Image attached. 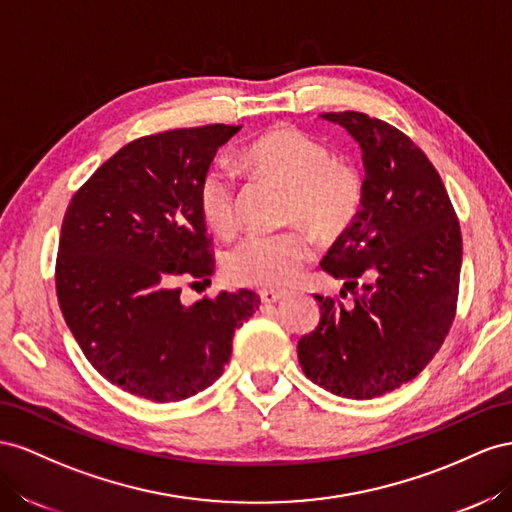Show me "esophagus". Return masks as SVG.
Returning <instances> with one entry per match:
<instances>
[{
  "label": "esophagus",
  "mask_w": 512,
  "mask_h": 512,
  "mask_svg": "<svg viewBox=\"0 0 512 512\" xmlns=\"http://www.w3.org/2000/svg\"><path fill=\"white\" fill-rule=\"evenodd\" d=\"M287 296V291H281V289H261L259 291V298L264 304H272V302H279Z\"/></svg>",
  "instance_id": "esophagus-1"
}]
</instances>
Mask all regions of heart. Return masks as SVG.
Segmentation results:
<instances>
[{
    "instance_id": "b5f03b06",
    "label": "heart",
    "mask_w": 512,
    "mask_h": 512,
    "mask_svg": "<svg viewBox=\"0 0 512 512\" xmlns=\"http://www.w3.org/2000/svg\"><path fill=\"white\" fill-rule=\"evenodd\" d=\"M244 165L261 178L287 188L285 218L300 221L319 238H337L354 223L364 186L360 173L332 158L324 143L294 126H276L251 141L242 152ZM199 214L218 236L238 229L236 178L227 167H210L197 188ZM311 242L300 231L248 236L233 246L225 272L233 283L283 287L311 259Z\"/></svg>"
}]
</instances>
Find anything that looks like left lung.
Listing matches in <instances>:
<instances>
[{
    "label": "left lung",
    "mask_w": 512,
    "mask_h": 512,
    "mask_svg": "<svg viewBox=\"0 0 512 512\" xmlns=\"http://www.w3.org/2000/svg\"><path fill=\"white\" fill-rule=\"evenodd\" d=\"M319 118L360 145L364 195L321 261L354 304L315 296L319 324L300 339L298 360L332 394L373 399L412 382L442 347L457 309L461 229L440 173L410 137L358 111Z\"/></svg>",
    "instance_id": "left-lung-1"
}]
</instances>
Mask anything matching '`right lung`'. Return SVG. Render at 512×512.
Segmentation results:
<instances>
[{
    "label": "right lung",
    "instance_id": "obj_1",
    "mask_svg": "<svg viewBox=\"0 0 512 512\" xmlns=\"http://www.w3.org/2000/svg\"><path fill=\"white\" fill-rule=\"evenodd\" d=\"M242 126L210 124L130 141L72 197L55 287L66 324L111 384L156 403L184 401L221 377L255 291L193 306L180 276L214 274L197 188Z\"/></svg>",
    "mask_w": 512,
    "mask_h": 512
}]
</instances>
